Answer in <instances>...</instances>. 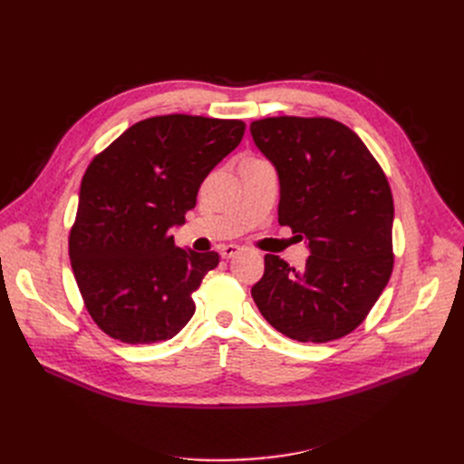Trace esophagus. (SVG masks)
Instances as JSON below:
<instances>
[{"label":"esophagus","instance_id":"1","mask_svg":"<svg viewBox=\"0 0 464 464\" xmlns=\"http://www.w3.org/2000/svg\"><path fill=\"white\" fill-rule=\"evenodd\" d=\"M240 254H242V247H237V246H234V244L224 246V247L220 249V256H222L224 259H232V257L240 256Z\"/></svg>","mask_w":464,"mask_h":464}]
</instances>
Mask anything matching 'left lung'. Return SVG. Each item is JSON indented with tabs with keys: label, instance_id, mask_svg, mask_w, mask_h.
I'll return each mask as SVG.
<instances>
[{
	"label": "left lung",
	"instance_id": "8db88e82",
	"mask_svg": "<svg viewBox=\"0 0 464 464\" xmlns=\"http://www.w3.org/2000/svg\"><path fill=\"white\" fill-rule=\"evenodd\" d=\"M249 130L278 172V224L305 237L312 254L302 271L266 254L251 296L288 339H341L368 317L395 265L387 176L336 120L276 116L251 121Z\"/></svg>",
	"mask_w": 464,
	"mask_h": 464
}]
</instances>
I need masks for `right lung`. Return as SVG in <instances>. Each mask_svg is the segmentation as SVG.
<instances>
[{"label": "right lung", "mask_w": 464, "mask_h": 464, "mask_svg": "<svg viewBox=\"0 0 464 464\" xmlns=\"http://www.w3.org/2000/svg\"><path fill=\"white\" fill-rule=\"evenodd\" d=\"M242 120L168 114L133 123L81 179L69 259L82 304L125 344L172 339L195 314L191 294L218 265L217 251L174 244L208 172L240 145Z\"/></svg>", "instance_id": "add662e5"}]
</instances>
